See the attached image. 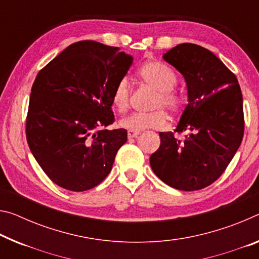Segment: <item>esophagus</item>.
I'll return each instance as SVG.
<instances>
[{
  "label": "esophagus",
  "mask_w": 259,
  "mask_h": 259,
  "mask_svg": "<svg viewBox=\"0 0 259 259\" xmlns=\"http://www.w3.org/2000/svg\"><path fill=\"white\" fill-rule=\"evenodd\" d=\"M138 135H139V131H133V130H129V131H128V138L137 137Z\"/></svg>",
  "instance_id": "1"
}]
</instances>
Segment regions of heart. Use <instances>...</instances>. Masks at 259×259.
<instances>
[{"mask_svg": "<svg viewBox=\"0 0 259 259\" xmlns=\"http://www.w3.org/2000/svg\"><path fill=\"white\" fill-rule=\"evenodd\" d=\"M139 77L143 81L158 92L153 102L155 112L143 114L134 113L123 118L120 122L122 128L133 131H142L145 129H160L167 124V115L160 108H165L171 114H178L183 107V98L174 92L178 78L174 71L167 65L160 62H149L139 69ZM130 84L126 77L118 79L114 86L112 101L114 107L120 113H124L129 107Z\"/></svg>", "mask_w": 259, "mask_h": 259, "instance_id": "obj_1", "label": "heart"}]
</instances>
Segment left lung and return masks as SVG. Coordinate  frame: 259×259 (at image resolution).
Instances as JSON below:
<instances>
[{
    "label": "left lung",
    "mask_w": 259,
    "mask_h": 259,
    "mask_svg": "<svg viewBox=\"0 0 259 259\" xmlns=\"http://www.w3.org/2000/svg\"><path fill=\"white\" fill-rule=\"evenodd\" d=\"M163 60L182 73L188 105L174 133H159L160 146L151 155L154 174L168 186L195 191L224 173L241 145L244 133L243 99L236 76L208 49L181 44Z\"/></svg>",
    "instance_id": "left-lung-1"
}]
</instances>
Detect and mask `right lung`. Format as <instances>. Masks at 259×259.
<instances>
[{
	"mask_svg": "<svg viewBox=\"0 0 259 259\" xmlns=\"http://www.w3.org/2000/svg\"><path fill=\"white\" fill-rule=\"evenodd\" d=\"M133 56L97 41H78L41 69L32 85L26 139L49 179L70 191L90 190L112 170L126 142L114 122L112 93Z\"/></svg>",
	"mask_w": 259,
	"mask_h": 259,
	"instance_id": "obj_1",
	"label": "right lung"
}]
</instances>
